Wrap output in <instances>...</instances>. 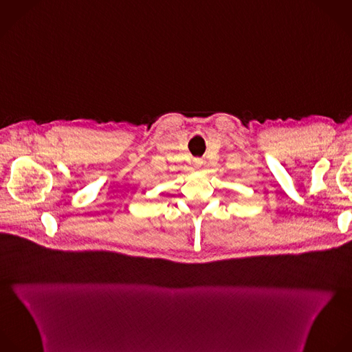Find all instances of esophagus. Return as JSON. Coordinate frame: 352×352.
<instances>
[{
	"label": "esophagus",
	"mask_w": 352,
	"mask_h": 352,
	"mask_svg": "<svg viewBox=\"0 0 352 352\" xmlns=\"http://www.w3.org/2000/svg\"><path fill=\"white\" fill-rule=\"evenodd\" d=\"M193 164H195V167L200 168V167L203 166V159H195V160H193Z\"/></svg>",
	"instance_id": "esophagus-1"
}]
</instances>
